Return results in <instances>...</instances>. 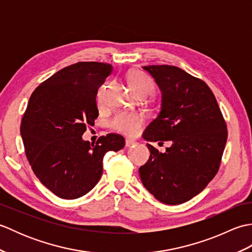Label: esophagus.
Here are the masks:
<instances>
[{
    "instance_id": "esophagus-1",
    "label": "esophagus",
    "mask_w": 252,
    "mask_h": 252,
    "mask_svg": "<svg viewBox=\"0 0 252 252\" xmlns=\"http://www.w3.org/2000/svg\"><path fill=\"white\" fill-rule=\"evenodd\" d=\"M136 144V142L135 141H132V140H126V147H132V146H134Z\"/></svg>"
}]
</instances>
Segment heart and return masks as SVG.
Instances as JSON below:
<instances>
[{"label": "heart", "mask_w": 252, "mask_h": 252, "mask_svg": "<svg viewBox=\"0 0 252 252\" xmlns=\"http://www.w3.org/2000/svg\"><path fill=\"white\" fill-rule=\"evenodd\" d=\"M127 82H129V85L133 92L137 96H148L155 91L154 80L143 71L131 72L129 77H127ZM106 87V83L103 84L97 92V101L99 104L103 103L104 100ZM144 122H145L144 117L140 114L120 112V114H118L114 118L111 126L117 132H120L122 134L129 136H134L138 134L142 130Z\"/></svg>", "instance_id": "b5f03b06"}]
</instances>
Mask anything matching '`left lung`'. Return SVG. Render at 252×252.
Here are the masks:
<instances>
[{
    "label": "left lung",
    "instance_id": "left-lung-1",
    "mask_svg": "<svg viewBox=\"0 0 252 252\" xmlns=\"http://www.w3.org/2000/svg\"><path fill=\"white\" fill-rule=\"evenodd\" d=\"M161 91V110L143 137L170 141L160 153L147 144L148 161L140 168L143 185L165 205H180L205 189L220 168L227 127L215 94L202 80L168 65L144 66Z\"/></svg>",
    "mask_w": 252,
    "mask_h": 252
}]
</instances>
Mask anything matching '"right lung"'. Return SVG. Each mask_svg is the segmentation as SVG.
I'll return each mask as SVG.
<instances>
[{
    "mask_svg": "<svg viewBox=\"0 0 252 252\" xmlns=\"http://www.w3.org/2000/svg\"><path fill=\"white\" fill-rule=\"evenodd\" d=\"M112 66L80 62L46 79L31 94L20 125L27 159L37 179L63 199H76L98 183L107 152L125 147L109 133L90 144L82 140L98 117L96 95Z\"/></svg>",
    "mask_w": 252,
    "mask_h": 252,
    "instance_id": "add662e5",
    "label": "right lung"
}]
</instances>
